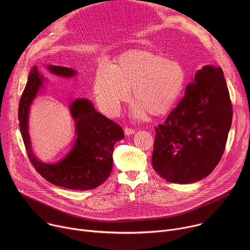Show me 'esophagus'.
<instances>
[{
  "mask_svg": "<svg viewBox=\"0 0 250 250\" xmlns=\"http://www.w3.org/2000/svg\"><path fill=\"white\" fill-rule=\"evenodd\" d=\"M134 132H135V130L132 129V128H129V127L125 128V135H130V134H133Z\"/></svg>",
  "mask_w": 250,
  "mask_h": 250,
  "instance_id": "obj_1",
  "label": "esophagus"
}]
</instances>
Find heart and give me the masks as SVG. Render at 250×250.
<instances>
[{"label":"heart","instance_id":"1","mask_svg":"<svg viewBox=\"0 0 250 250\" xmlns=\"http://www.w3.org/2000/svg\"><path fill=\"white\" fill-rule=\"evenodd\" d=\"M186 82L184 67L148 49L123 53L113 67L100 65L95 73L94 93L101 108L110 115L119 113L129 99L135 102L133 115L144 119L167 114L179 99Z\"/></svg>","mask_w":250,"mask_h":250}]
</instances>
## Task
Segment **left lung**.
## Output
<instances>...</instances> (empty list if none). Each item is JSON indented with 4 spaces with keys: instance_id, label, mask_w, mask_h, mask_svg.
I'll use <instances>...</instances> for the list:
<instances>
[{
    "instance_id": "8db88e82",
    "label": "left lung",
    "mask_w": 250,
    "mask_h": 250,
    "mask_svg": "<svg viewBox=\"0 0 250 250\" xmlns=\"http://www.w3.org/2000/svg\"><path fill=\"white\" fill-rule=\"evenodd\" d=\"M232 121V106L221 67L206 65L164 124L155 127L152 166L170 183L190 184L220 162Z\"/></svg>"
}]
</instances>
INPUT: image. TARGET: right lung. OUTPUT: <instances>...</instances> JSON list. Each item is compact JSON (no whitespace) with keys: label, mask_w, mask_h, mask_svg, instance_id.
<instances>
[{"label":"right lung","mask_w":250,"mask_h":250,"mask_svg":"<svg viewBox=\"0 0 250 250\" xmlns=\"http://www.w3.org/2000/svg\"><path fill=\"white\" fill-rule=\"evenodd\" d=\"M50 73L71 78L77 71L64 66L47 65ZM44 77L32 67L19 106L20 129L30 162L44 179L53 185L72 190H91L108 179L113 169V151L117 141L125 137L123 128L94 108L88 99H76L69 105L75 123V142L71 150L56 163H44L34 155L28 133L29 106Z\"/></svg>","instance_id":"add662e5"}]
</instances>
